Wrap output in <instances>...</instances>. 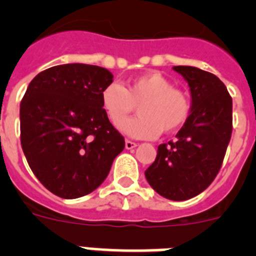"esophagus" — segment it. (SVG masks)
I'll return each mask as SVG.
<instances>
[{
    "label": "esophagus",
    "instance_id": "1",
    "mask_svg": "<svg viewBox=\"0 0 256 256\" xmlns=\"http://www.w3.org/2000/svg\"><path fill=\"white\" fill-rule=\"evenodd\" d=\"M124 148H128V150H132V148H136V142H132V140H124Z\"/></svg>",
    "mask_w": 256,
    "mask_h": 256
}]
</instances>
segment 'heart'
Returning a JSON list of instances; mask_svg holds the SVG:
<instances>
[{"label":"heart","mask_w":256,"mask_h":256,"mask_svg":"<svg viewBox=\"0 0 256 256\" xmlns=\"http://www.w3.org/2000/svg\"><path fill=\"white\" fill-rule=\"evenodd\" d=\"M100 104L110 124L116 126L138 104L140 114L124 121L120 130L134 138L152 140L160 132H171L186 122L190 100L183 90L158 72L134 78L124 88L112 82L104 88Z\"/></svg>","instance_id":"b5f03b06"}]
</instances>
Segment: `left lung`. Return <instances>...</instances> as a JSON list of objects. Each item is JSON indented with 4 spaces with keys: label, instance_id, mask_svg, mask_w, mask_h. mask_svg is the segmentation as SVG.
<instances>
[{
    "label": "left lung",
    "instance_id": "obj_1",
    "mask_svg": "<svg viewBox=\"0 0 256 256\" xmlns=\"http://www.w3.org/2000/svg\"><path fill=\"white\" fill-rule=\"evenodd\" d=\"M172 69L188 84L190 116L175 142L158 146L144 175L160 195L186 200L206 190L220 170L232 132V100L214 74L194 66Z\"/></svg>",
    "mask_w": 256,
    "mask_h": 256
}]
</instances>
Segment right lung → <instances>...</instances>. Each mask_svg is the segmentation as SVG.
Returning a JSON list of instances; mask_svg holds the SVG:
<instances>
[{"label":"right lung","instance_id":"right-lung-1","mask_svg":"<svg viewBox=\"0 0 256 256\" xmlns=\"http://www.w3.org/2000/svg\"><path fill=\"white\" fill-rule=\"evenodd\" d=\"M112 82L104 68L53 66L36 76L21 100V146L37 179L76 199L102 184L124 140L104 114L100 94Z\"/></svg>","mask_w":256,"mask_h":256}]
</instances>
